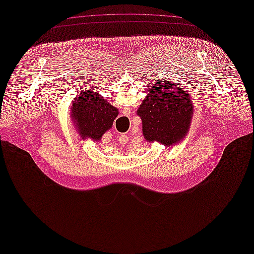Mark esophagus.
<instances>
[{"mask_svg": "<svg viewBox=\"0 0 254 254\" xmlns=\"http://www.w3.org/2000/svg\"><path fill=\"white\" fill-rule=\"evenodd\" d=\"M120 139H121V141H126V140H128V135L127 134H122L120 136Z\"/></svg>", "mask_w": 254, "mask_h": 254, "instance_id": "1", "label": "esophagus"}]
</instances>
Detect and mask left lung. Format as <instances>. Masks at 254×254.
<instances>
[{
	"mask_svg": "<svg viewBox=\"0 0 254 254\" xmlns=\"http://www.w3.org/2000/svg\"><path fill=\"white\" fill-rule=\"evenodd\" d=\"M136 111L142 121V133L148 142L172 146L189 132L194 106L183 88L169 81L157 82Z\"/></svg>",
	"mask_w": 254,
	"mask_h": 254,
	"instance_id": "left-lung-1",
	"label": "left lung"
}]
</instances>
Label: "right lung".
Wrapping results in <instances>:
<instances>
[{"label":"right lung","mask_w":254,"mask_h":254,"mask_svg":"<svg viewBox=\"0 0 254 254\" xmlns=\"http://www.w3.org/2000/svg\"><path fill=\"white\" fill-rule=\"evenodd\" d=\"M70 117L82 139L100 141L103 133L113 127L119 109L111 105L95 91L78 94L70 106Z\"/></svg>","instance_id":"right-lung-1"}]
</instances>
